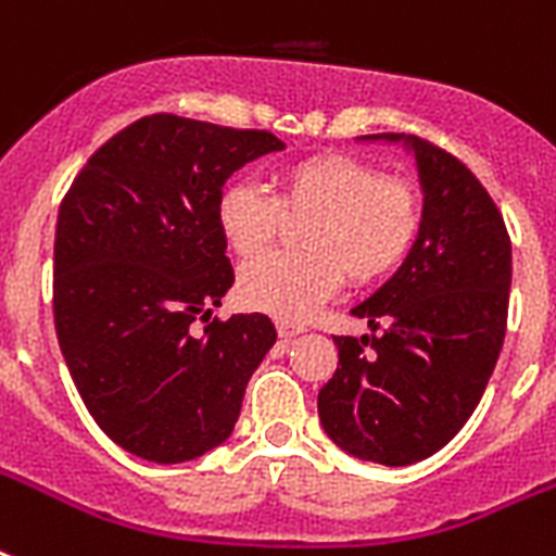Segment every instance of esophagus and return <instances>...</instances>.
<instances>
[{
  "instance_id": "1",
  "label": "esophagus",
  "mask_w": 556,
  "mask_h": 556,
  "mask_svg": "<svg viewBox=\"0 0 556 556\" xmlns=\"http://www.w3.org/2000/svg\"><path fill=\"white\" fill-rule=\"evenodd\" d=\"M277 331L282 340H291V338H296V334H303V329H300V326H294V323H286V320L279 323Z\"/></svg>"
}]
</instances>
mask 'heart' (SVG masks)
<instances>
[{"instance_id":"obj_1","label":"heart","mask_w":556,"mask_h":556,"mask_svg":"<svg viewBox=\"0 0 556 556\" xmlns=\"http://www.w3.org/2000/svg\"><path fill=\"white\" fill-rule=\"evenodd\" d=\"M308 217L303 254H275L244 265L239 300L279 320H303L338 291L340 279L369 286L395 270L421 233L424 199L406 178L346 155H314L279 169L277 195L233 185L216 207L218 230L242 260L276 241L281 216Z\"/></svg>"}]
</instances>
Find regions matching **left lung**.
Masks as SVG:
<instances>
[{
	"mask_svg": "<svg viewBox=\"0 0 556 556\" xmlns=\"http://www.w3.org/2000/svg\"><path fill=\"white\" fill-rule=\"evenodd\" d=\"M364 141L413 152L424 222L404 265L352 308L371 334L334 338L340 361L317 413L349 456L404 467L439 453L482 401L508 323L510 236L456 155L415 135Z\"/></svg>",
	"mask_w": 556,
	"mask_h": 556,
	"instance_id": "left-lung-1",
	"label": "left lung"
}]
</instances>
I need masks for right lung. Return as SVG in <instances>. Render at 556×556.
<instances>
[{"mask_svg": "<svg viewBox=\"0 0 556 556\" xmlns=\"http://www.w3.org/2000/svg\"><path fill=\"white\" fill-rule=\"evenodd\" d=\"M279 150L262 129L150 115L109 138L65 192L56 340L91 418L132 456L178 465L218 447L277 343L265 314L206 320L233 286L222 187Z\"/></svg>", "mask_w": 556, "mask_h": 556, "instance_id": "1", "label": "right lung"}]
</instances>
